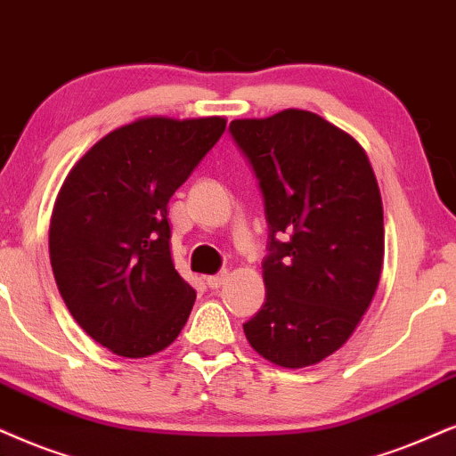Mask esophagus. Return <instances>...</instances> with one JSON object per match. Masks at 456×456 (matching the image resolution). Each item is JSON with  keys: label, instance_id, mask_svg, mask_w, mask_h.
<instances>
[{"label": "esophagus", "instance_id": "1", "mask_svg": "<svg viewBox=\"0 0 456 456\" xmlns=\"http://www.w3.org/2000/svg\"><path fill=\"white\" fill-rule=\"evenodd\" d=\"M224 280H227V271H223V273H216V275H208V278H206V284L216 290V288H221L224 284Z\"/></svg>", "mask_w": 456, "mask_h": 456}]
</instances>
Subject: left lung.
<instances>
[{"mask_svg": "<svg viewBox=\"0 0 456 456\" xmlns=\"http://www.w3.org/2000/svg\"><path fill=\"white\" fill-rule=\"evenodd\" d=\"M232 136L261 185L269 223L267 298L244 324L250 347L281 368L341 349L370 307L383 271L377 176L360 142L303 109L233 119Z\"/></svg>", "mask_w": 456, "mask_h": 456, "instance_id": "left-lung-1", "label": "left lung"}]
</instances>
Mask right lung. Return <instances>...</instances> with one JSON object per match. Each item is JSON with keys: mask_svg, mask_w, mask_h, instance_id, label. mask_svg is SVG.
<instances>
[{"mask_svg": "<svg viewBox=\"0 0 456 456\" xmlns=\"http://www.w3.org/2000/svg\"><path fill=\"white\" fill-rule=\"evenodd\" d=\"M227 126L221 115H149L94 142L69 172L50 218V263L73 320L122 357L166 349L195 290L170 255L168 201Z\"/></svg>", "mask_w": 456, "mask_h": 456, "instance_id": "1", "label": "right lung"}]
</instances>
